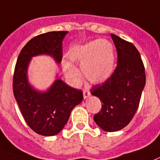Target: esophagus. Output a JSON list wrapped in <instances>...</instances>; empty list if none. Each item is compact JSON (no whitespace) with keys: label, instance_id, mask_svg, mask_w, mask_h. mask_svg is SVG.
<instances>
[{"label":"esophagus","instance_id":"esophagus-1","mask_svg":"<svg viewBox=\"0 0 160 160\" xmlns=\"http://www.w3.org/2000/svg\"><path fill=\"white\" fill-rule=\"evenodd\" d=\"M83 95H84V98H86L90 95V93H89V91L86 90V89H84V90H83Z\"/></svg>","mask_w":160,"mask_h":160}]
</instances>
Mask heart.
Listing matches in <instances>:
<instances>
[{
    "label": "heart",
    "instance_id": "1",
    "mask_svg": "<svg viewBox=\"0 0 160 160\" xmlns=\"http://www.w3.org/2000/svg\"><path fill=\"white\" fill-rule=\"evenodd\" d=\"M69 58L81 65L84 77L93 84L108 80L114 71L115 51L112 44L107 40H93L75 47L70 51ZM63 69L72 82L80 83L81 76L75 66L65 62Z\"/></svg>",
    "mask_w": 160,
    "mask_h": 160
}]
</instances>
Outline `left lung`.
Returning <instances> with one entry per match:
<instances>
[{
    "mask_svg": "<svg viewBox=\"0 0 160 160\" xmlns=\"http://www.w3.org/2000/svg\"><path fill=\"white\" fill-rule=\"evenodd\" d=\"M118 53L117 67L102 84L90 89L98 97L102 108L93 117L98 127L105 132H117L127 126L139 107L145 84L143 62L132 42L111 33Z\"/></svg>",
    "mask_w": 160,
    "mask_h": 160,
    "instance_id": "left-lung-1",
    "label": "left lung"
}]
</instances>
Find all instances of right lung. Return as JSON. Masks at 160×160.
<instances>
[{
  "label": "right lung",
  "mask_w": 160,
  "mask_h": 160,
  "mask_svg": "<svg viewBox=\"0 0 160 160\" xmlns=\"http://www.w3.org/2000/svg\"><path fill=\"white\" fill-rule=\"evenodd\" d=\"M67 31L42 33L29 40L22 48L15 64L13 92L28 126L38 134L55 136L67 124L74 108L83 99V92L70 87L60 79L47 92L36 91L28 82L27 69L31 58L48 54L60 63L62 40Z\"/></svg>",
  "instance_id": "1"
}]
</instances>
